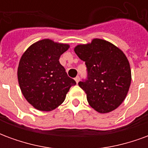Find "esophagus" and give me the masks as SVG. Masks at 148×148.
<instances>
[{
    "mask_svg": "<svg viewBox=\"0 0 148 148\" xmlns=\"http://www.w3.org/2000/svg\"><path fill=\"white\" fill-rule=\"evenodd\" d=\"M74 80H75V82H76L77 83H78V82L80 81V77H79V76H77V77L74 78Z\"/></svg>",
    "mask_w": 148,
    "mask_h": 148,
    "instance_id": "34e87169",
    "label": "esophagus"
}]
</instances>
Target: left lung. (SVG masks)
I'll return each instance as SVG.
<instances>
[{
	"label": "left lung",
	"instance_id": "8db88e82",
	"mask_svg": "<svg viewBox=\"0 0 148 148\" xmlns=\"http://www.w3.org/2000/svg\"><path fill=\"white\" fill-rule=\"evenodd\" d=\"M74 51L86 66L87 77L78 82L90 106L101 113L117 108L131 84L130 65L122 51L111 42L94 39L77 45Z\"/></svg>",
	"mask_w": 148,
	"mask_h": 148
}]
</instances>
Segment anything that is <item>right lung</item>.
Segmentation results:
<instances>
[{
  "instance_id": "obj_1",
  "label": "right lung",
  "mask_w": 148,
  "mask_h": 148,
  "mask_svg": "<svg viewBox=\"0 0 148 148\" xmlns=\"http://www.w3.org/2000/svg\"><path fill=\"white\" fill-rule=\"evenodd\" d=\"M69 45L42 39L28 47L18 66V82L24 97L40 111H51L64 101L76 82L69 77L59 58Z\"/></svg>"
}]
</instances>
